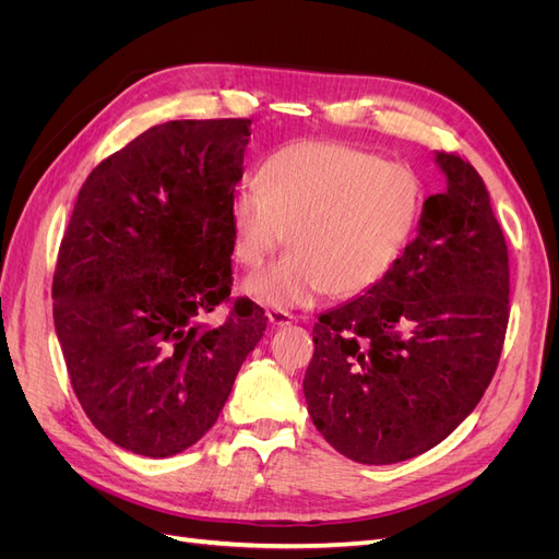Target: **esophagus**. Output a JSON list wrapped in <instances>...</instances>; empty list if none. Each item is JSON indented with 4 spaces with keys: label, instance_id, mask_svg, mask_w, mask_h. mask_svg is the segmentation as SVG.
<instances>
[{
    "label": "esophagus",
    "instance_id": "esophagus-1",
    "mask_svg": "<svg viewBox=\"0 0 559 559\" xmlns=\"http://www.w3.org/2000/svg\"><path fill=\"white\" fill-rule=\"evenodd\" d=\"M294 314L292 312H286V310H270L267 312V321L273 326H277V329H282V326H289V324H294Z\"/></svg>",
    "mask_w": 559,
    "mask_h": 559
}]
</instances>
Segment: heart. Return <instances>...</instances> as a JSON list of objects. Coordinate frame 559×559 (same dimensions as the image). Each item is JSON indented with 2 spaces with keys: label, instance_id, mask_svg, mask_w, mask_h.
<instances>
[{
  "label": "heart",
  "instance_id": "heart-1",
  "mask_svg": "<svg viewBox=\"0 0 559 559\" xmlns=\"http://www.w3.org/2000/svg\"><path fill=\"white\" fill-rule=\"evenodd\" d=\"M421 186L403 163L343 142H294L270 154L259 183L228 200L233 251L257 267L286 242L294 249L242 282L259 306L302 308L321 294L359 296L399 263L417 226Z\"/></svg>",
  "mask_w": 559,
  "mask_h": 559
}]
</instances>
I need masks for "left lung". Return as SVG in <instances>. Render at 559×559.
Returning a JSON list of instances; mask_svg holds the SVG:
<instances>
[{
  "instance_id": "1",
  "label": "left lung",
  "mask_w": 559,
  "mask_h": 559,
  "mask_svg": "<svg viewBox=\"0 0 559 559\" xmlns=\"http://www.w3.org/2000/svg\"><path fill=\"white\" fill-rule=\"evenodd\" d=\"M445 191L378 286L319 317L302 380L319 433L359 464L431 450L473 413L509 324V249L485 181L436 151Z\"/></svg>"
}]
</instances>
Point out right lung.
Instances as JSON below:
<instances>
[{
  "instance_id": "obj_1",
  "label": "right lung",
  "mask_w": 559,
  "mask_h": 559,
  "mask_svg": "<svg viewBox=\"0 0 559 559\" xmlns=\"http://www.w3.org/2000/svg\"><path fill=\"white\" fill-rule=\"evenodd\" d=\"M249 118L170 121L99 163L81 186L58 253L53 321L74 394L111 443L173 456L222 413L263 337V310L228 300V200L242 179Z\"/></svg>"
}]
</instances>
